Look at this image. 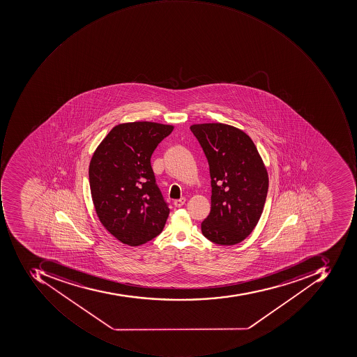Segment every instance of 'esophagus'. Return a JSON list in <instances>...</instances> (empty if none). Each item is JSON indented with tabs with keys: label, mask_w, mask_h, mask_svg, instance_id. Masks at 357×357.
Instances as JSON below:
<instances>
[{
	"label": "esophagus",
	"mask_w": 357,
	"mask_h": 357,
	"mask_svg": "<svg viewBox=\"0 0 357 357\" xmlns=\"http://www.w3.org/2000/svg\"><path fill=\"white\" fill-rule=\"evenodd\" d=\"M184 203H185V198L182 197L180 198V199H176L175 202H174V205L176 206V207H181V206L184 205Z\"/></svg>",
	"instance_id": "esophagus-1"
}]
</instances>
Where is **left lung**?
I'll return each instance as SVG.
<instances>
[{
    "instance_id": "8db88e82",
    "label": "left lung",
    "mask_w": 357,
    "mask_h": 357,
    "mask_svg": "<svg viewBox=\"0 0 357 357\" xmlns=\"http://www.w3.org/2000/svg\"><path fill=\"white\" fill-rule=\"evenodd\" d=\"M209 164L211 209L202 233L211 243L233 245L252 233L268 192V174L251 138L223 123L191 126Z\"/></svg>"
}]
</instances>
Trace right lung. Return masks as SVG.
Masks as SVG:
<instances>
[{"label":"right lung","mask_w":357,"mask_h":357,"mask_svg":"<svg viewBox=\"0 0 357 357\" xmlns=\"http://www.w3.org/2000/svg\"><path fill=\"white\" fill-rule=\"evenodd\" d=\"M173 126L138 121L114 126L94 151L89 181L102 226L136 247L163 231L169 208L155 182L151 155Z\"/></svg>","instance_id":"obj_1"}]
</instances>
